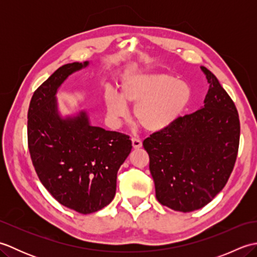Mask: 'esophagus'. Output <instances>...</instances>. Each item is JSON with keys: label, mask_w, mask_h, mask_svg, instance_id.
I'll list each match as a JSON object with an SVG mask.
<instances>
[{"label": "esophagus", "mask_w": 257, "mask_h": 257, "mask_svg": "<svg viewBox=\"0 0 257 257\" xmlns=\"http://www.w3.org/2000/svg\"><path fill=\"white\" fill-rule=\"evenodd\" d=\"M132 143H133L134 149H139V148H141V147H143V143H141V140H139L137 138H133Z\"/></svg>", "instance_id": "34e87169"}]
</instances>
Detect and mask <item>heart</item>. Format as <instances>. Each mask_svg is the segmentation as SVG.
I'll return each mask as SVG.
<instances>
[{"instance_id": "heart-1", "label": "heart", "mask_w": 257, "mask_h": 257, "mask_svg": "<svg viewBox=\"0 0 257 257\" xmlns=\"http://www.w3.org/2000/svg\"><path fill=\"white\" fill-rule=\"evenodd\" d=\"M191 98L190 86L182 80L166 74H139L124 81L120 96L106 90L103 105L113 127L127 118V105H133L136 121L147 132L157 133L178 121L188 109Z\"/></svg>"}]
</instances>
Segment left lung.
Listing matches in <instances>:
<instances>
[{"label":"left lung","instance_id":"obj_1","mask_svg":"<svg viewBox=\"0 0 257 257\" xmlns=\"http://www.w3.org/2000/svg\"><path fill=\"white\" fill-rule=\"evenodd\" d=\"M210 84L204 106L144 140L156 198L174 211L203 207L225 187L239 144L236 107L219 80L201 66Z\"/></svg>","mask_w":257,"mask_h":257}]
</instances>
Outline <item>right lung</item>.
I'll list each match as a JSON object with an SVG mask.
<instances>
[{
  "label": "right lung",
  "mask_w": 257,
  "mask_h": 257,
  "mask_svg": "<svg viewBox=\"0 0 257 257\" xmlns=\"http://www.w3.org/2000/svg\"><path fill=\"white\" fill-rule=\"evenodd\" d=\"M88 64L59 67L33 94L27 112V143L38 178L56 201L81 214L112 201L117 172L133 148L127 135L91 125L86 111L59 114V86Z\"/></svg>",
  "instance_id": "add662e5"
}]
</instances>
